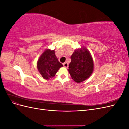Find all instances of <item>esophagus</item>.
I'll return each mask as SVG.
<instances>
[{
    "label": "esophagus",
    "instance_id": "34e87169",
    "mask_svg": "<svg viewBox=\"0 0 129 129\" xmlns=\"http://www.w3.org/2000/svg\"><path fill=\"white\" fill-rule=\"evenodd\" d=\"M63 65L64 67H66V68H67V67H68V63H67V62H64V63L63 64Z\"/></svg>",
    "mask_w": 129,
    "mask_h": 129
}]
</instances>
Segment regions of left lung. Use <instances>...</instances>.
Listing matches in <instances>:
<instances>
[{
	"instance_id": "left-lung-1",
	"label": "left lung",
	"mask_w": 129,
	"mask_h": 129,
	"mask_svg": "<svg viewBox=\"0 0 129 129\" xmlns=\"http://www.w3.org/2000/svg\"><path fill=\"white\" fill-rule=\"evenodd\" d=\"M71 58L68 70L72 79L81 83L88 79L93 71V61L89 50L85 47L77 49Z\"/></svg>"
}]
</instances>
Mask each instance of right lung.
Returning <instances> with one entry per match:
<instances>
[{"label": "right lung", "instance_id": "1", "mask_svg": "<svg viewBox=\"0 0 129 129\" xmlns=\"http://www.w3.org/2000/svg\"><path fill=\"white\" fill-rule=\"evenodd\" d=\"M63 65L58 62L54 50L46 49L37 62L38 71L44 79L49 80L54 77L58 70Z\"/></svg>", "mask_w": 129, "mask_h": 129}]
</instances>
